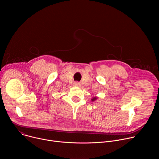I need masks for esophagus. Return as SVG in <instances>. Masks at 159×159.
Here are the masks:
<instances>
[{
    "mask_svg": "<svg viewBox=\"0 0 159 159\" xmlns=\"http://www.w3.org/2000/svg\"><path fill=\"white\" fill-rule=\"evenodd\" d=\"M74 84L75 86H77V87H80V83L79 82H74Z\"/></svg>",
    "mask_w": 159,
    "mask_h": 159,
    "instance_id": "esophagus-1",
    "label": "esophagus"
}]
</instances>
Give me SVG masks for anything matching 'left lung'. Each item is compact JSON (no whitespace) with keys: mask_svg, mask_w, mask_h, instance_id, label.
Returning a JSON list of instances; mask_svg holds the SVG:
<instances>
[{"mask_svg":"<svg viewBox=\"0 0 159 159\" xmlns=\"http://www.w3.org/2000/svg\"><path fill=\"white\" fill-rule=\"evenodd\" d=\"M97 99V98L96 97H94V98H93V99H92V101H96Z\"/></svg>","mask_w":159,"mask_h":159,"instance_id":"left-lung-1","label":"left lung"}]
</instances>
